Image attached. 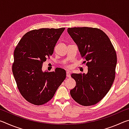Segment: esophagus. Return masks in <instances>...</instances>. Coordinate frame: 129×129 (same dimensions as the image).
<instances>
[{"label":"esophagus","mask_w":129,"mask_h":129,"mask_svg":"<svg viewBox=\"0 0 129 129\" xmlns=\"http://www.w3.org/2000/svg\"><path fill=\"white\" fill-rule=\"evenodd\" d=\"M67 77H71V74H70L69 71H67Z\"/></svg>","instance_id":"34e87169"}]
</instances>
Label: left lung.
<instances>
[{
	"mask_svg": "<svg viewBox=\"0 0 129 129\" xmlns=\"http://www.w3.org/2000/svg\"><path fill=\"white\" fill-rule=\"evenodd\" d=\"M67 30L88 68L87 74H72L76 85L70 93L78 104L93 105L106 95L114 82L116 52L108 36L99 28L74 27Z\"/></svg>",
	"mask_w": 129,
	"mask_h": 129,
	"instance_id": "obj_1",
	"label": "left lung"
}]
</instances>
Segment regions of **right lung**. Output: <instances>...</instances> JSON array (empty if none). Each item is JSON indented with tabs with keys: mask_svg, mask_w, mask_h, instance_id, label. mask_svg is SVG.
I'll use <instances>...</instances> for the list:
<instances>
[{
	"mask_svg": "<svg viewBox=\"0 0 129 129\" xmlns=\"http://www.w3.org/2000/svg\"><path fill=\"white\" fill-rule=\"evenodd\" d=\"M65 28H41L28 32L14 51L12 72L21 95L29 103L41 105L51 100L66 78V72L56 68L43 72L42 65L52 55Z\"/></svg>",
	"mask_w": 129,
	"mask_h": 129,
	"instance_id": "1",
	"label": "right lung"
}]
</instances>
